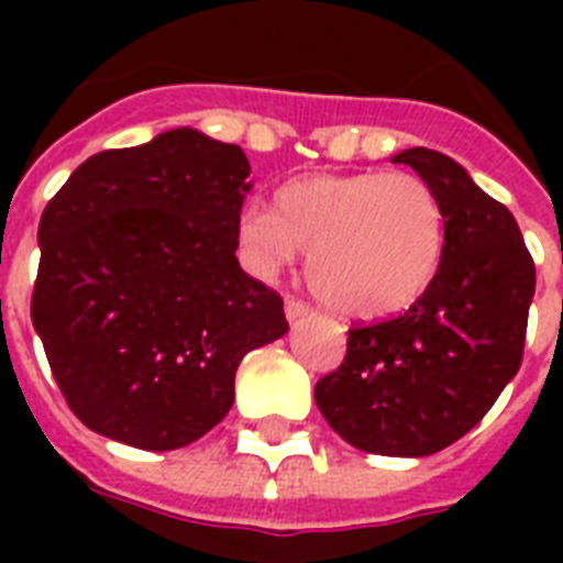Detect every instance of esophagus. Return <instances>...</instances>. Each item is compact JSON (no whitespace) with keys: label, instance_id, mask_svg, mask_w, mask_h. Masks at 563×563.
<instances>
[{"label":"esophagus","instance_id":"obj_1","mask_svg":"<svg viewBox=\"0 0 563 563\" xmlns=\"http://www.w3.org/2000/svg\"><path fill=\"white\" fill-rule=\"evenodd\" d=\"M307 316H309V303H303V300L298 298H286V318H289L291 324Z\"/></svg>","mask_w":563,"mask_h":563}]
</instances>
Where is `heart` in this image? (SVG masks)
Segmentation results:
<instances>
[{
    "instance_id": "heart-1",
    "label": "heart",
    "mask_w": 563,
    "mask_h": 563,
    "mask_svg": "<svg viewBox=\"0 0 563 563\" xmlns=\"http://www.w3.org/2000/svg\"><path fill=\"white\" fill-rule=\"evenodd\" d=\"M236 242L260 277L309 251L318 298L344 316L376 318L411 307L435 280L446 219L435 189L409 172L307 175L277 189L274 210H242Z\"/></svg>"
}]
</instances>
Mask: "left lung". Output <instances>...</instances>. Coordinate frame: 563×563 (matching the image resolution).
Returning <instances> with one entry per match:
<instances>
[{"label":"left lung","mask_w":563,"mask_h":563,"mask_svg":"<svg viewBox=\"0 0 563 563\" xmlns=\"http://www.w3.org/2000/svg\"><path fill=\"white\" fill-rule=\"evenodd\" d=\"M435 189L446 245L406 312L347 330V356L316 385L327 423L356 450L418 459L471 432L523 362L534 263L515 216L432 148L394 154Z\"/></svg>","instance_id":"8db88e82"}]
</instances>
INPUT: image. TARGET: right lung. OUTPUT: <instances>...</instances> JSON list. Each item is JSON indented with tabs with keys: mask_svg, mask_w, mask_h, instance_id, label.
<instances>
[{
	"mask_svg": "<svg viewBox=\"0 0 563 563\" xmlns=\"http://www.w3.org/2000/svg\"><path fill=\"white\" fill-rule=\"evenodd\" d=\"M247 175L239 145L175 128L92 154L46 203L31 321L84 427L192 444L233 406L242 356L286 335L280 295L236 260Z\"/></svg>",
	"mask_w": 563,
	"mask_h": 563,
	"instance_id": "1",
	"label": "right lung"
}]
</instances>
